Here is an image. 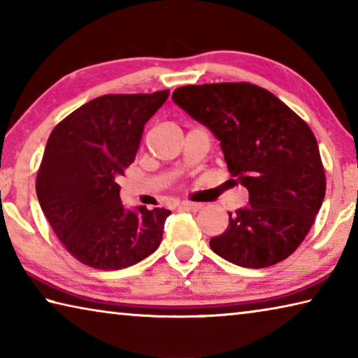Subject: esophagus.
Returning <instances> with one entry per match:
<instances>
[{"instance_id":"34e87169","label":"esophagus","mask_w":358,"mask_h":358,"mask_svg":"<svg viewBox=\"0 0 358 358\" xmlns=\"http://www.w3.org/2000/svg\"><path fill=\"white\" fill-rule=\"evenodd\" d=\"M180 207L183 210H189V211H199L202 208V203H197V202H189V201H183L180 202Z\"/></svg>"}]
</instances>
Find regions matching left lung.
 <instances>
[{"mask_svg": "<svg viewBox=\"0 0 358 358\" xmlns=\"http://www.w3.org/2000/svg\"><path fill=\"white\" fill-rule=\"evenodd\" d=\"M175 104L213 132L250 203L229 213V227L210 240L217 256L246 268L287 259L319 213L325 172L317 141L299 115L257 85H186Z\"/></svg>", "mask_w": 358, "mask_h": 358, "instance_id": "left-lung-1", "label": "left lung"}]
</instances>
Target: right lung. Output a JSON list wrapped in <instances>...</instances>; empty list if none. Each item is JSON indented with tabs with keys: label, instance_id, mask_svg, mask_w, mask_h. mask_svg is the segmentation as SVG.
<instances>
[{
	"label": "right lung",
	"instance_id": "add662e5",
	"mask_svg": "<svg viewBox=\"0 0 358 358\" xmlns=\"http://www.w3.org/2000/svg\"><path fill=\"white\" fill-rule=\"evenodd\" d=\"M169 90L106 94L55 126L36 177V194L63 246L96 270H120L155 252L166 208H124L117 183L134 162L143 126Z\"/></svg>",
	"mask_w": 358,
	"mask_h": 358
}]
</instances>
